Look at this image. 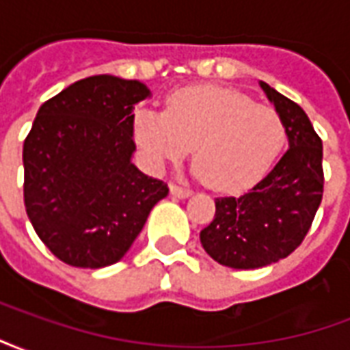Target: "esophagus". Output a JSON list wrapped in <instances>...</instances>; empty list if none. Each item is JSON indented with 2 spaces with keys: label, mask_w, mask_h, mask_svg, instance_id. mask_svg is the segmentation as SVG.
I'll use <instances>...</instances> for the list:
<instances>
[{
  "label": "esophagus",
  "mask_w": 350,
  "mask_h": 350,
  "mask_svg": "<svg viewBox=\"0 0 350 350\" xmlns=\"http://www.w3.org/2000/svg\"><path fill=\"white\" fill-rule=\"evenodd\" d=\"M170 193L174 195V197L178 198H187L191 197V189H187V187H182V185H170Z\"/></svg>",
  "instance_id": "esophagus-1"
}]
</instances>
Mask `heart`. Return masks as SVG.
Here are the masks:
<instances>
[{
    "mask_svg": "<svg viewBox=\"0 0 350 350\" xmlns=\"http://www.w3.org/2000/svg\"><path fill=\"white\" fill-rule=\"evenodd\" d=\"M133 129L155 167L180 161L193 146L195 172L217 191H238L257 182L286 142L278 110L221 86L178 90L168 95L165 112L140 108Z\"/></svg>",
    "mask_w": 350,
    "mask_h": 350,
    "instance_id": "b5f03b06",
    "label": "heart"
}]
</instances>
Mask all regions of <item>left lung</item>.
<instances>
[{
  "label": "left lung",
  "instance_id": "1",
  "mask_svg": "<svg viewBox=\"0 0 350 350\" xmlns=\"http://www.w3.org/2000/svg\"><path fill=\"white\" fill-rule=\"evenodd\" d=\"M260 88L283 118L288 150L242 197L215 198L200 243L215 262L253 270L288 257L309 232L323 200V140L300 105L266 82Z\"/></svg>",
  "mask_w": 350,
  "mask_h": 350
}]
</instances>
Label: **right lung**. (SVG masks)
I'll use <instances>...</instances> for the list:
<instances>
[{
    "label": "right lung",
    "mask_w": 350,
    "mask_h": 350,
    "mask_svg": "<svg viewBox=\"0 0 350 350\" xmlns=\"http://www.w3.org/2000/svg\"><path fill=\"white\" fill-rule=\"evenodd\" d=\"M150 90L97 75L42 103L24 140V204L41 242L77 268L118 262L140 234L167 183L131 155L133 108Z\"/></svg>",
    "instance_id": "obj_1"
}]
</instances>
